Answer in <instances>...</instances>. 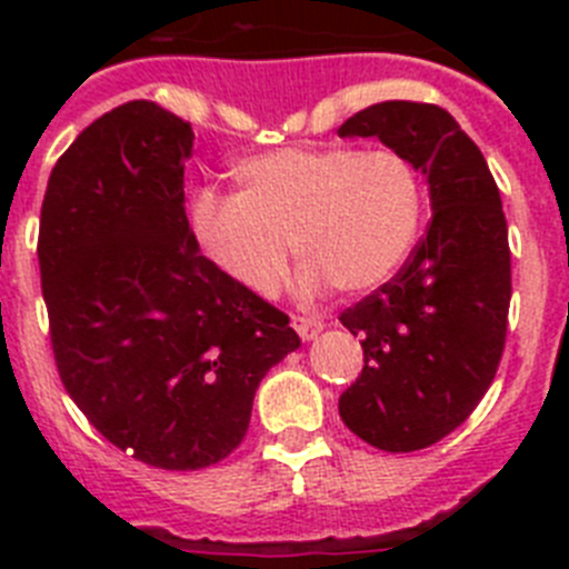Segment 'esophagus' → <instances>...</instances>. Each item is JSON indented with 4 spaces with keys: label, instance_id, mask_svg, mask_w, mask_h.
Here are the masks:
<instances>
[{
    "label": "esophagus",
    "instance_id": "34e87169",
    "mask_svg": "<svg viewBox=\"0 0 569 569\" xmlns=\"http://www.w3.org/2000/svg\"><path fill=\"white\" fill-rule=\"evenodd\" d=\"M321 328H325V321L321 319H313V316H293V330L305 341L316 339V336L321 333Z\"/></svg>",
    "mask_w": 569,
    "mask_h": 569
}]
</instances>
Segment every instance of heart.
Wrapping results in <instances>:
<instances>
[{
	"label": "heart",
	"instance_id": "obj_1",
	"mask_svg": "<svg viewBox=\"0 0 569 569\" xmlns=\"http://www.w3.org/2000/svg\"><path fill=\"white\" fill-rule=\"evenodd\" d=\"M233 182L236 193L199 190L190 224L204 253L253 293L279 284L288 241L308 290H376L421 228L419 173L390 148H279L241 159Z\"/></svg>",
	"mask_w": 569,
	"mask_h": 569
}]
</instances>
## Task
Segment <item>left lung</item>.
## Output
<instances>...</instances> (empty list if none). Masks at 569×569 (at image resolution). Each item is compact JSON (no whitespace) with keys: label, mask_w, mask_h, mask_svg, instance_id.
I'll use <instances>...</instances> for the list:
<instances>
[{"label":"left lung","mask_w":569,"mask_h":569,"mask_svg":"<svg viewBox=\"0 0 569 569\" xmlns=\"http://www.w3.org/2000/svg\"><path fill=\"white\" fill-rule=\"evenodd\" d=\"M339 136H376L430 188L433 219L405 268L339 316L365 347L341 421L385 453H413L453 433L496 379L512 293L507 219L485 156L439 104H370Z\"/></svg>","instance_id":"1"}]
</instances>
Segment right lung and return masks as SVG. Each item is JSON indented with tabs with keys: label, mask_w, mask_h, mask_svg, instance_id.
Here are the masks:
<instances>
[{
	"label": "right lung",
	"mask_w": 569,
	"mask_h": 569,
	"mask_svg": "<svg viewBox=\"0 0 569 569\" xmlns=\"http://www.w3.org/2000/svg\"><path fill=\"white\" fill-rule=\"evenodd\" d=\"M190 122L148 99L88 124L50 170L39 270L59 379L99 433L162 470L228 459L288 316L199 253Z\"/></svg>",
	"instance_id": "add662e5"
}]
</instances>
